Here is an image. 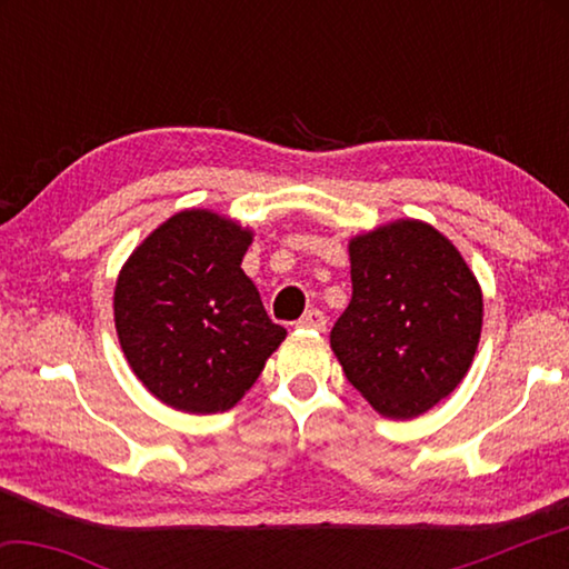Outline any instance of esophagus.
<instances>
[{"label":"esophagus","mask_w":569,"mask_h":569,"mask_svg":"<svg viewBox=\"0 0 569 569\" xmlns=\"http://www.w3.org/2000/svg\"><path fill=\"white\" fill-rule=\"evenodd\" d=\"M301 329H313V331H326V313L319 311V308H311V311H306L301 316V321H298Z\"/></svg>","instance_id":"obj_1"}]
</instances>
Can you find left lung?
Masks as SVG:
<instances>
[{
  "mask_svg": "<svg viewBox=\"0 0 569 569\" xmlns=\"http://www.w3.org/2000/svg\"><path fill=\"white\" fill-rule=\"evenodd\" d=\"M351 303L331 329L346 379L383 417L411 419L465 379L481 291L449 240L419 220L353 238Z\"/></svg>",
  "mask_w": 569,
  "mask_h": 569,
  "instance_id": "1",
  "label": "left lung"
}]
</instances>
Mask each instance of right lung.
I'll use <instances>...</instances> for the list:
<instances>
[{
    "label": "right lung",
    "mask_w": 569,
    "mask_h": 569,
    "mask_svg": "<svg viewBox=\"0 0 569 569\" xmlns=\"http://www.w3.org/2000/svg\"><path fill=\"white\" fill-rule=\"evenodd\" d=\"M253 240L210 210H182L142 240L114 286V329L134 377L172 409L218 413L261 377L286 329L240 261Z\"/></svg>",
    "instance_id": "right-lung-1"
}]
</instances>
